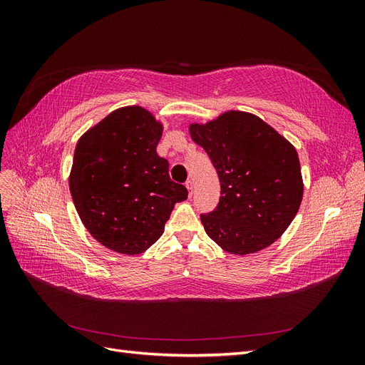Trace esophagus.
<instances>
[{"instance_id":"obj_1","label":"esophagus","mask_w":365,"mask_h":365,"mask_svg":"<svg viewBox=\"0 0 365 365\" xmlns=\"http://www.w3.org/2000/svg\"><path fill=\"white\" fill-rule=\"evenodd\" d=\"M185 187H187V190H189V196H192L193 195V190H195V184H193V181H187L185 182Z\"/></svg>"}]
</instances>
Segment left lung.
Here are the masks:
<instances>
[{"label":"left lung","mask_w":365,"mask_h":365,"mask_svg":"<svg viewBox=\"0 0 365 365\" xmlns=\"http://www.w3.org/2000/svg\"><path fill=\"white\" fill-rule=\"evenodd\" d=\"M189 132L212 160L220 182L217 207L201 215L208 237L236 256L274 244L303 200L292 143L260 117L235 109L207 123H190Z\"/></svg>","instance_id":"8db88e82"}]
</instances>
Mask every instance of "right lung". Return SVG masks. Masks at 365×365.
<instances>
[{
	"instance_id": "right-lung-1",
	"label": "right lung",
	"mask_w": 365,
	"mask_h": 365,
	"mask_svg": "<svg viewBox=\"0 0 365 365\" xmlns=\"http://www.w3.org/2000/svg\"><path fill=\"white\" fill-rule=\"evenodd\" d=\"M163 123L132 105L109 113L79 138L70 192L82 224L108 250L137 256L161 237L187 189L158 157Z\"/></svg>"
}]
</instances>
